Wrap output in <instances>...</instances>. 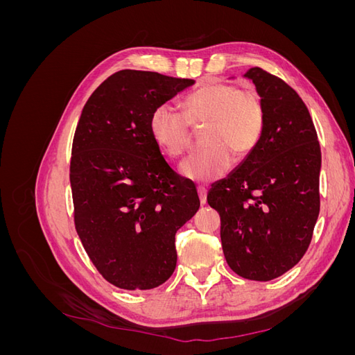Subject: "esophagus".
<instances>
[{
	"instance_id": "obj_1",
	"label": "esophagus",
	"mask_w": 355,
	"mask_h": 355,
	"mask_svg": "<svg viewBox=\"0 0 355 355\" xmlns=\"http://www.w3.org/2000/svg\"><path fill=\"white\" fill-rule=\"evenodd\" d=\"M197 191H198V197H200V202L201 204H206V201H207V189L204 188V187H198L197 188Z\"/></svg>"
}]
</instances>
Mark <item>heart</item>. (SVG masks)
<instances>
[{
  "label": "heart",
  "mask_w": 355,
  "mask_h": 355,
  "mask_svg": "<svg viewBox=\"0 0 355 355\" xmlns=\"http://www.w3.org/2000/svg\"><path fill=\"white\" fill-rule=\"evenodd\" d=\"M192 127L207 125L204 144L180 164V173L194 182L222 178L232 166V155L244 158L259 146L266 125L262 96L231 83H209L182 102V111L168 103L157 106L149 116V133L166 155H184Z\"/></svg>",
  "instance_id": "heart-1"
}]
</instances>
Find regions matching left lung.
Masks as SVG:
<instances>
[{"instance_id":"8db88e82","label":"left lung","mask_w":355,"mask_h":355,"mask_svg":"<svg viewBox=\"0 0 355 355\" xmlns=\"http://www.w3.org/2000/svg\"><path fill=\"white\" fill-rule=\"evenodd\" d=\"M262 96V141L243 164L207 194L220 216L231 270L270 282L302 259L320 213L321 151L313 118L287 83L262 68L245 73Z\"/></svg>"}]
</instances>
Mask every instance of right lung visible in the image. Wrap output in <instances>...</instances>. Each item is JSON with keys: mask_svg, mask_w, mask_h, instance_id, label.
Here are the masks:
<instances>
[{"mask_svg": "<svg viewBox=\"0 0 355 355\" xmlns=\"http://www.w3.org/2000/svg\"><path fill=\"white\" fill-rule=\"evenodd\" d=\"M194 80L123 69L93 92L72 141L73 223L106 282L149 290L176 268L175 235L200 207L197 188L171 168L149 116Z\"/></svg>", "mask_w": 355, "mask_h": 355, "instance_id": "obj_1", "label": "right lung"}]
</instances>
